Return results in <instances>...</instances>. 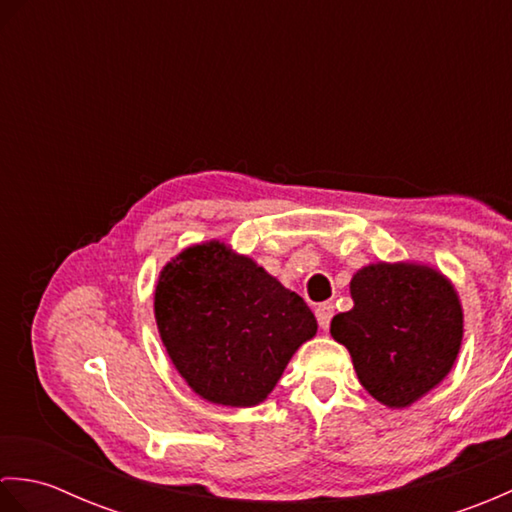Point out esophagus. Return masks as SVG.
<instances>
[{
	"mask_svg": "<svg viewBox=\"0 0 512 512\" xmlns=\"http://www.w3.org/2000/svg\"><path fill=\"white\" fill-rule=\"evenodd\" d=\"M314 314H317V321L323 330L330 328V321L334 317V306L332 303H319L317 310H314Z\"/></svg>",
	"mask_w": 512,
	"mask_h": 512,
	"instance_id": "1",
	"label": "esophagus"
}]
</instances>
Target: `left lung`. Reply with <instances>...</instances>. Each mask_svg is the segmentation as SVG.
Instances as JSON below:
<instances>
[{"label": "left lung", "instance_id": "8db88e82", "mask_svg": "<svg viewBox=\"0 0 512 512\" xmlns=\"http://www.w3.org/2000/svg\"><path fill=\"white\" fill-rule=\"evenodd\" d=\"M350 295L354 308L336 314L330 332L378 402L411 407L447 378L460 354L464 312L440 270L416 262L369 264L354 273Z\"/></svg>", "mask_w": 512, "mask_h": 512}]
</instances>
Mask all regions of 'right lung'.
Returning a JSON list of instances; mask_svg holds the SVG:
<instances>
[{"mask_svg":"<svg viewBox=\"0 0 512 512\" xmlns=\"http://www.w3.org/2000/svg\"><path fill=\"white\" fill-rule=\"evenodd\" d=\"M154 314L184 383L224 407L264 402L292 354L317 334L297 292L217 239L184 248L160 270Z\"/></svg>","mask_w":512,"mask_h":512,"instance_id":"obj_1","label":"right lung"}]
</instances>
